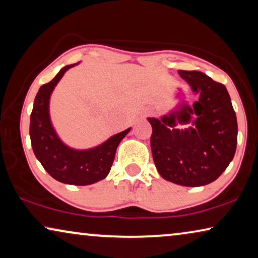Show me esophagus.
I'll return each mask as SVG.
<instances>
[{
  "label": "esophagus",
  "instance_id": "esophagus-1",
  "mask_svg": "<svg viewBox=\"0 0 258 258\" xmlns=\"http://www.w3.org/2000/svg\"><path fill=\"white\" fill-rule=\"evenodd\" d=\"M145 114H152V110H147V111H146V112H145Z\"/></svg>",
  "mask_w": 258,
  "mask_h": 258
}]
</instances>
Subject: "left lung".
I'll return each mask as SVG.
<instances>
[{
    "mask_svg": "<svg viewBox=\"0 0 258 258\" xmlns=\"http://www.w3.org/2000/svg\"><path fill=\"white\" fill-rule=\"evenodd\" d=\"M199 99L192 107L161 120L148 118L153 132L151 147L154 163L164 179L184 186L212 183L233 160L237 144V121L227 89L202 72L178 71ZM192 114L198 119L194 129H174L176 121L188 122Z\"/></svg>",
    "mask_w": 258,
    "mask_h": 258,
    "instance_id": "1",
    "label": "left lung"
}]
</instances>
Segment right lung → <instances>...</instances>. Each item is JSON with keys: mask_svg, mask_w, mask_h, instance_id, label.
Returning a JSON list of instances; mask_svg holds the SVG:
<instances>
[{"mask_svg": "<svg viewBox=\"0 0 258 258\" xmlns=\"http://www.w3.org/2000/svg\"><path fill=\"white\" fill-rule=\"evenodd\" d=\"M73 66L63 67L51 82L40 87L30 117V138L34 155L53 178L72 185H89L106 177L119 142L131 128L111 137L104 144L89 151H75L60 141L49 120V96L64 72Z\"/></svg>", "mask_w": 258, "mask_h": 258, "instance_id": "add662e5", "label": "right lung"}]
</instances>
